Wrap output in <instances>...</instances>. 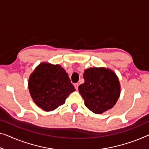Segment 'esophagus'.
Wrapping results in <instances>:
<instances>
[{
  "label": "esophagus",
  "mask_w": 149,
  "mask_h": 149,
  "mask_svg": "<svg viewBox=\"0 0 149 149\" xmlns=\"http://www.w3.org/2000/svg\"><path fill=\"white\" fill-rule=\"evenodd\" d=\"M78 86H79V84L78 83H76V84H74V87H75V89H76L77 90H78Z\"/></svg>",
  "instance_id": "obj_1"
}]
</instances>
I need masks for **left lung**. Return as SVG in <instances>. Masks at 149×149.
<instances>
[{"mask_svg": "<svg viewBox=\"0 0 149 149\" xmlns=\"http://www.w3.org/2000/svg\"><path fill=\"white\" fill-rule=\"evenodd\" d=\"M84 79L85 81L79 86V92L89 110L102 114L115 105L120 94V85L113 71L91 68L84 71Z\"/></svg>", "mask_w": 149, "mask_h": 149, "instance_id": "8db88e82", "label": "left lung"}]
</instances>
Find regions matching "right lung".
I'll use <instances>...</instances> for the list:
<instances>
[{
	"label": "right lung",
	"instance_id": "obj_1",
	"mask_svg": "<svg viewBox=\"0 0 149 149\" xmlns=\"http://www.w3.org/2000/svg\"><path fill=\"white\" fill-rule=\"evenodd\" d=\"M28 87L33 100L45 111H52L65 103L74 92L65 70L59 65L41 63L31 74Z\"/></svg>",
	"mask_w": 149,
	"mask_h": 149
}]
</instances>
